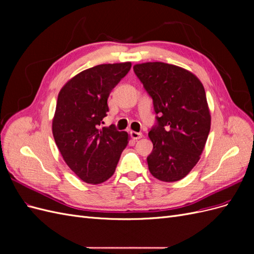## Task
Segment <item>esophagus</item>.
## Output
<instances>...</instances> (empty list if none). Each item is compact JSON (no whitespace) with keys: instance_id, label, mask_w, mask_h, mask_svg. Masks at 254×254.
Returning a JSON list of instances; mask_svg holds the SVG:
<instances>
[{"instance_id":"34e87169","label":"esophagus","mask_w":254,"mask_h":254,"mask_svg":"<svg viewBox=\"0 0 254 254\" xmlns=\"http://www.w3.org/2000/svg\"><path fill=\"white\" fill-rule=\"evenodd\" d=\"M130 135H131L133 140H140L141 137H143L142 132H136V131H131V132H130Z\"/></svg>"}]
</instances>
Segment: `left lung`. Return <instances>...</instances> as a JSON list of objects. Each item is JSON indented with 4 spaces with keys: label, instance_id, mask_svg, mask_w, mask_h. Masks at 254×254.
Here are the masks:
<instances>
[{
    "label": "left lung",
    "instance_id": "obj_1",
    "mask_svg": "<svg viewBox=\"0 0 254 254\" xmlns=\"http://www.w3.org/2000/svg\"><path fill=\"white\" fill-rule=\"evenodd\" d=\"M152 97L158 125L148 136L153 144L148 170L158 180L183 179L200 159L211 128L203 84L195 74L164 63L133 65Z\"/></svg>",
    "mask_w": 254,
    "mask_h": 254
}]
</instances>
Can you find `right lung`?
Wrapping results in <instances>:
<instances>
[{
  "instance_id": "add662e5",
  "label": "right lung",
  "mask_w": 254,
  "mask_h": 254,
  "mask_svg": "<svg viewBox=\"0 0 254 254\" xmlns=\"http://www.w3.org/2000/svg\"><path fill=\"white\" fill-rule=\"evenodd\" d=\"M130 67L129 61L98 64L75 75L59 91L54 139L66 165L86 183L108 180L129 142L126 131L101 124L109 111L110 92Z\"/></svg>"
}]
</instances>
